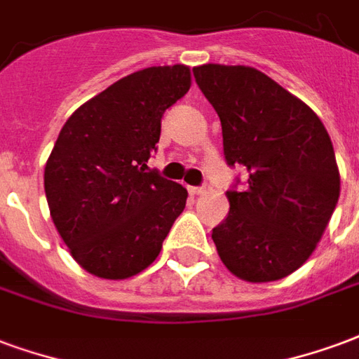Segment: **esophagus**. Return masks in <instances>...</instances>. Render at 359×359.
Segmentation results:
<instances>
[{
    "instance_id": "1",
    "label": "esophagus",
    "mask_w": 359,
    "mask_h": 359,
    "mask_svg": "<svg viewBox=\"0 0 359 359\" xmlns=\"http://www.w3.org/2000/svg\"><path fill=\"white\" fill-rule=\"evenodd\" d=\"M188 192L192 194V196H200V194L205 192V188L203 187H188Z\"/></svg>"
}]
</instances>
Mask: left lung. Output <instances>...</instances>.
Returning a JSON list of instances; mask_svg holds the SVG:
<instances>
[{
	"label": "left lung",
	"instance_id": "obj_1",
	"mask_svg": "<svg viewBox=\"0 0 359 359\" xmlns=\"http://www.w3.org/2000/svg\"><path fill=\"white\" fill-rule=\"evenodd\" d=\"M194 78L219 114L226 163L249 172L245 192H226L230 211L211 233L220 261L251 283L281 280L308 261L339 201L327 129L251 66H196Z\"/></svg>",
	"mask_w": 359,
	"mask_h": 359
}]
</instances>
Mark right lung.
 <instances>
[{"instance_id":"obj_1","label":"right lung","mask_w":359,"mask_h":359,"mask_svg":"<svg viewBox=\"0 0 359 359\" xmlns=\"http://www.w3.org/2000/svg\"><path fill=\"white\" fill-rule=\"evenodd\" d=\"M184 65L126 76L72 114L45 165L51 219L89 274L126 280L156 261L187 188L146 165L169 106L190 89Z\"/></svg>"}]
</instances>
